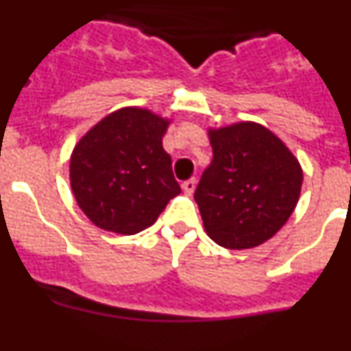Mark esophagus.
Listing matches in <instances>:
<instances>
[{
  "mask_svg": "<svg viewBox=\"0 0 351 351\" xmlns=\"http://www.w3.org/2000/svg\"><path fill=\"white\" fill-rule=\"evenodd\" d=\"M195 186H197V181L195 179H188V181L182 182V190H184L186 195H191L195 191Z\"/></svg>",
  "mask_w": 351,
  "mask_h": 351,
  "instance_id": "34e87169",
  "label": "esophagus"
}]
</instances>
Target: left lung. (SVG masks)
<instances>
[{
	"label": "left lung",
	"instance_id": "1",
	"mask_svg": "<svg viewBox=\"0 0 351 351\" xmlns=\"http://www.w3.org/2000/svg\"><path fill=\"white\" fill-rule=\"evenodd\" d=\"M213 161L195 190L206 232L226 250L265 243L288 221L302 169L267 128L239 123L210 130Z\"/></svg>",
	"mask_w": 351,
	"mask_h": 351
}]
</instances>
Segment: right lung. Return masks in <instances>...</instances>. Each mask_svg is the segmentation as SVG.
Masks as SVG:
<instances>
[{
    "label": "right lung",
    "instance_id": "obj_1",
    "mask_svg": "<svg viewBox=\"0 0 351 351\" xmlns=\"http://www.w3.org/2000/svg\"><path fill=\"white\" fill-rule=\"evenodd\" d=\"M167 126L169 121L144 108H121L80 138L70 160V182L96 226L138 234L181 193L161 145Z\"/></svg>",
    "mask_w": 351,
    "mask_h": 351
}]
</instances>
